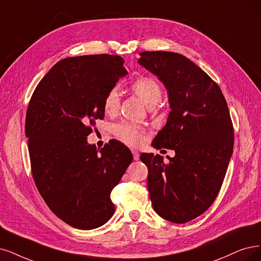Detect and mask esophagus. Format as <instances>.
<instances>
[{
    "label": "esophagus",
    "instance_id": "1",
    "mask_svg": "<svg viewBox=\"0 0 261 261\" xmlns=\"http://www.w3.org/2000/svg\"><path fill=\"white\" fill-rule=\"evenodd\" d=\"M132 153H133V159L138 161V160L140 159V153H139V151H137V150H132Z\"/></svg>",
    "mask_w": 261,
    "mask_h": 261
}]
</instances>
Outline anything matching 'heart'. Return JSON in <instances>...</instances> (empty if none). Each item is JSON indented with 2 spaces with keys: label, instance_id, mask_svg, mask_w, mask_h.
Here are the masks:
<instances>
[{
  "label": "heart",
  "instance_id": "obj_1",
  "mask_svg": "<svg viewBox=\"0 0 261 261\" xmlns=\"http://www.w3.org/2000/svg\"><path fill=\"white\" fill-rule=\"evenodd\" d=\"M131 90L143 100L148 108L157 104L162 96V88L159 82L151 76H139L131 84ZM120 106V94L116 87L106 91L103 98L105 114L115 115ZM115 137L130 146H140L145 140V133L138 124L121 121L114 125Z\"/></svg>",
  "mask_w": 261,
  "mask_h": 261
}]
</instances>
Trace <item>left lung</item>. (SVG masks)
<instances>
[{"label": "left lung", "instance_id": "8db88e82", "mask_svg": "<svg viewBox=\"0 0 261 261\" xmlns=\"http://www.w3.org/2000/svg\"><path fill=\"white\" fill-rule=\"evenodd\" d=\"M139 63L159 77L169 92L171 112L152 146L175 157L142 153L147 187L156 213L185 224L213 204L232 155L234 133L219 86L185 56L143 51Z\"/></svg>", "mask_w": 261, "mask_h": 261}]
</instances>
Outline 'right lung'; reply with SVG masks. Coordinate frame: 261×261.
I'll return each mask as SVG.
<instances>
[{"instance_id": "1", "label": "right lung", "mask_w": 261, "mask_h": 261, "mask_svg": "<svg viewBox=\"0 0 261 261\" xmlns=\"http://www.w3.org/2000/svg\"><path fill=\"white\" fill-rule=\"evenodd\" d=\"M116 55L65 58L38 83L25 116L32 176L46 204L64 223L90 230L114 214L113 188L132 162L118 141L87 143L103 98L128 72Z\"/></svg>"}]
</instances>
